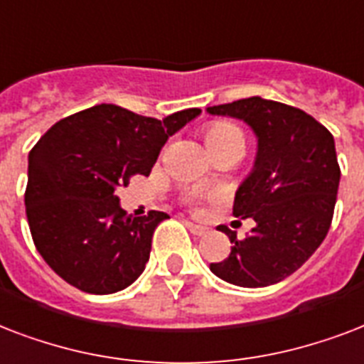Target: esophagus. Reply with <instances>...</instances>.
Segmentation results:
<instances>
[{"mask_svg":"<svg viewBox=\"0 0 364 364\" xmlns=\"http://www.w3.org/2000/svg\"><path fill=\"white\" fill-rule=\"evenodd\" d=\"M186 228H188V230H190V232L193 233V235H197V237H201V235H205V233L208 232V230L205 226L193 224V222H190V220H186Z\"/></svg>","mask_w":364,"mask_h":364,"instance_id":"obj_1","label":"esophagus"}]
</instances>
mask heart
Segmentation results:
<instances>
[{"label": "heart", "instance_id": "heart-1", "mask_svg": "<svg viewBox=\"0 0 364 364\" xmlns=\"http://www.w3.org/2000/svg\"><path fill=\"white\" fill-rule=\"evenodd\" d=\"M205 136H207V144L210 150L230 142H243L241 129L230 123V121H213V123H208Z\"/></svg>", "mask_w": 364, "mask_h": 364}]
</instances>
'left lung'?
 <instances>
[{
	"mask_svg": "<svg viewBox=\"0 0 364 364\" xmlns=\"http://www.w3.org/2000/svg\"><path fill=\"white\" fill-rule=\"evenodd\" d=\"M213 115L243 119L258 138L252 173L233 201L237 218L256 226L245 239L218 226L233 243L210 272L228 283L260 289L294 273L331 228L340 165L334 138L304 109L260 97L207 108Z\"/></svg>",
	"mask_w": 364,
	"mask_h": 364,
	"instance_id": "1",
	"label": "left lung"
}]
</instances>
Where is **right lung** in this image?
Returning a JSON list of instances; mask_svg holds the SVG:
<instances>
[{
    "label": "right lung",
    "mask_w": 364,
    "mask_h": 364,
    "mask_svg": "<svg viewBox=\"0 0 364 364\" xmlns=\"http://www.w3.org/2000/svg\"><path fill=\"white\" fill-rule=\"evenodd\" d=\"M201 114L165 119L98 104L50 127L28 156L26 216L36 249L66 283L112 294L140 277L165 213L127 214L115 196L134 174L148 176L174 132Z\"/></svg>",
    "instance_id": "1"
}]
</instances>
